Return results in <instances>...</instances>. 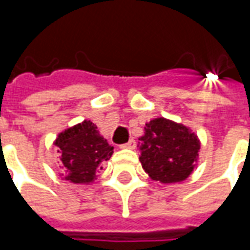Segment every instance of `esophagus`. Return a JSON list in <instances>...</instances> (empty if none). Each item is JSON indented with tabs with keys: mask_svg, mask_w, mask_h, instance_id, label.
<instances>
[{
	"mask_svg": "<svg viewBox=\"0 0 250 250\" xmlns=\"http://www.w3.org/2000/svg\"><path fill=\"white\" fill-rule=\"evenodd\" d=\"M120 147H122V148H135L136 142L134 141V139H131V141H128L127 143H123Z\"/></svg>",
	"mask_w": 250,
	"mask_h": 250,
	"instance_id": "obj_1",
	"label": "esophagus"
}]
</instances>
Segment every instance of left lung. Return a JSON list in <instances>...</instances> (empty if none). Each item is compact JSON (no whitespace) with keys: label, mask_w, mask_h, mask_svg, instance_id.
Here are the masks:
<instances>
[{"label":"left lung","mask_w":250,"mask_h":250,"mask_svg":"<svg viewBox=\"0 0 250 250\" xmlns=\"http://www.w3.org/2000/svg\"><path fill=\"white\" fill-rule=\"evenodd\" d=\"M141 163L146 173L163 184L181 182L193 171L199 142L188 127L158 118L146 125Z\"/></svg>","instance_id":"1"}]
</instances>
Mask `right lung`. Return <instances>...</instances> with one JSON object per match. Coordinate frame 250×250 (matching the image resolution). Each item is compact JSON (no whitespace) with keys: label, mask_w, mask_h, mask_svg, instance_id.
<instances>
[{"label":"right lung","mask_w":250,"mask_h":250,"mask_svg":"<svg viewBox=\"0 0 250 250\" xmlns=\"http://www.w3.org/2000/svg\"><path fill=\"white\" fill-rule=\"evenodd\" d=\"M55 145L60 154V170L65 174V179L73 184L92 182L114 150L89 120L62 132Z\"/></svg>","instance_id":"obj_1"}]
</instances>
